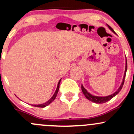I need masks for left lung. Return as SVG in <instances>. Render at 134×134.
<instances>
[{"label":"left lung","instance_id":"obj_1","mask_svg":"<svg viewBox=\"0 0 134 134\" xmlns=\"http://www.w3.org/2000/svg\"><path fill=\"white\" fill-rule=\"evenodd\" d=\"M108 26L109 28H110V30H111L113 32V33H115L114 30H113V29H112L111 27L110 26L108 25ZM115 34H116V33H115ZM127 59H126L125 70V74H124V79H123L122 83H121V86H120L119 88H118V90L116 91L115 92V93H113V94H111V95H110V96H105V97H100V96H93V95L91 94L90 93H89L87 91V90H86V89L84 88V87H83V86L82 85V86H81V89H82V91L83 94H84V96H86V98L87 99H89L90 101H91L92 102L95 103L101 104V103H104L107 102V101H108L109 100H110V99H112L113 97L116 96V95L117 94L119 93L121 89H122V87H123V86H124V81H125V76H126V72H127Z\"/></svg>","mask_w":134,"mask_h":134}]
</instances>
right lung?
Listing matches in <instances>:
<instances>
[{"label": "right lung", "instance_id": "add662e5", "mask_svg": "<svg viewBox=\"0 0 134 134\" xmlns=\"http://www.w3.org/2000/svg\"><path fill=\"white\" fill-rule=\"evenodd\" d=\"M60 81L61 79L60 80L59 82L58 83V86H57V90H56V91L55 92L54 94L53 95V96L51 98H50V99H49L48 101H47V102L44 103H43V104H33V107H40V108H44L45 107H47V106L48 105V104H50L53 101L54 99H55V98H56L57 96V94L58 93V90H59V86H60Z\"/></svg>", "mask_w": 134, "mask_h": 134}]
</instances>
